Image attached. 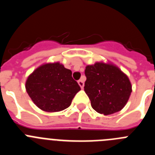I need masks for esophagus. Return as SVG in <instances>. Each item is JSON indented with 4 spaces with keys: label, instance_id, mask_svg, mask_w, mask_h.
Returning <instances> with one entry per match:
<instances>
[{
    "label": "esophagus",
    "instance_id": "obj_1",
    "mask_svg": "<svg viewBox=\"0 0 155 155\" xmlns=\"http://www.w3.org/2000/svg\"><path fill=\"white\" fill-rule=\"evenodd\" d=\"M78 84L79 85H80V87H81L82 89H83V87H84V80H83V79H80V80L78 81Z\"/></svg>",
    "mask_w": 155,
    "mask_h": 155
}]
</instances>
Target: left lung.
Masks as SVG:
<instances>
[{"label": "left lung", "mask_w": 155, "mask_h": 155, "mask_svg": "<svg viewBox=\"0 0 155 155\" xmlns=\"http://www.w3.org/2000/svg\"><path fill=\"white\" fill-rule=\"evenodd\" d=\"M84 74V91L91 107L100 114L110 115L121 110L132 92L128 77L112 64L97 62L87 65Z\"/></svg>", "instance_id": "obj_1"}]
</instances>
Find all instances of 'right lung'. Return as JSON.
I'll return each instance as SVG.
<instances>
[{"mask_svg": "<svg viewBox=\"0 0 155 155\" xmlns=\"http://www.w3.org/2000/svg\"><path fill=\"white\" fill-rule=\"evenodd\" d=\"M25 88L37 107L49 113L69 107L81 90L71 70L59 62L42 64L36 68L28 77Z\"/></svg>", "mask_w": 155, "mask_h": 155, "instance_id": "1", "label": "right lung"}]
</instances>
